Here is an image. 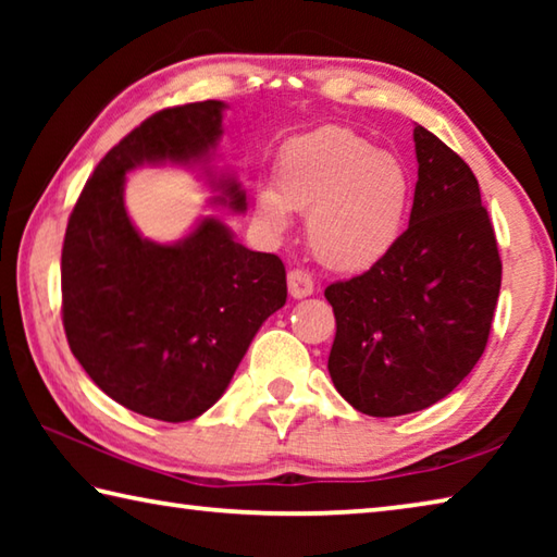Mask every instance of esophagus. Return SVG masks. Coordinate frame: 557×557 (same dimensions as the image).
Listing matches in <instances>:
<instances>
[{
  "label": "esophagus",
  "mask_w": 557,
  "mask_h": 557,
  "mask_svg": "<svg viewBox=\"0 0 557 557\" xmlns=\"http://www.w3.org/2000/svg\"><path fill=\"white\" fill-rule=\"evenodd\" d=\"M287 289H289V295L295 297V299L309 297L314 292V280H312V275H309L307 270H301V268L289 270L287 272Z\"/></svg>",
  "instance_id": "esophagus-1"
}]
</instances>
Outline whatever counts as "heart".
I'll return each instance as SVG.
<instances>
[{
  "mask_svg": "<svg viewBox=\"0 0 557 557\" xmlns=\"http://www.w3.org/2000/svg\"><path fill=\"white\" fill-rule=\"evenodd\" d=\"M412 184L398 157L356 132L324 127L282 149L275 186H260L256 213L272 233L307 215L309 248L322 265L363 272L398 245L410 213Z\"/></svg>",
  "mask_w": 557,
  "mask_h": 557,
  "instance_id": "heart-1",
  "label": "heart"
}]
</instances>
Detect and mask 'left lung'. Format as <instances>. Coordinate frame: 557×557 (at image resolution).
<instances>
[{
    "mask_svg": "<svg viewBox=\"0 0 557 557\" xmlns=\"http://www.w3.org/2000/svg\"><path fill=\"white\" fill-rule=\"evenodd\" d=\"M418 184L408 231L379 265L334 282L329 375L358 412L425 410L482 358L502 289L492 219L469 164L414 127Z\"/></svg>",
    "mask_w": 557,
    "mask_h": 557,
    "instance_id": "8db88e82",
    "label": "left lung"
}]
</instances>
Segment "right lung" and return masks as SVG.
<instances>
[{
    "instance_id": "1",
    "label": "right lung",
    "mask_w": 557,
    "mask_h": 557,
    "mask_svg": "<svg viewBox=\"0 0 557 557\" xmlns=\"http://www.w3.org/2000/svg\"><path fill=\"white\" fill-rule=\"evenodd\" d=\"M221 100L147 117L100 159L83 186L61 252L63 329L102 393L164 422L199 418L228 388L270 314L287 301L285 265L203 219L184 240L143 238L125 211V174L139 164H199L223 135ZM219 203L245 211L231 176Z\"/></svg>"
}]
</instances>
